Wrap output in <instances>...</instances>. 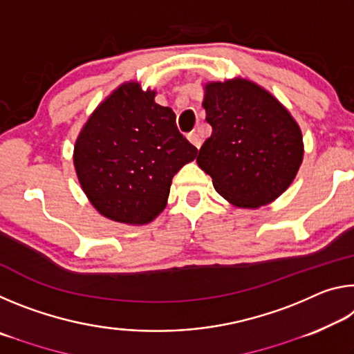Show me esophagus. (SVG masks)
Wrapping results in <instances>:
<instances>
[{"mask_svg": "<svg viewBox=\"0 0 354 354\" xmlns=\"http://www.w3.org/2000/svg\"><path fill=\"white\" fill-rule=\"evenodd\" d=\"M187 139L192 142V145H195L196 148L200 149V147H201L203 140H201V137L195 133V131H192V133L187 136Z\"/></svg>", "mask_w": 354, "mask_h": 354, "instance_id": "1", "label": "esophagus"}]
</instances>
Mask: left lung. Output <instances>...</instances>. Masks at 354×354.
<instances>
[{"instance_id":"1","label":"left lung","mask_w":354,"mask_h":354,"mask_svg":"<svg viewBox=\"0 0 354 354\" xmlns=\"http://www.w3.org/2000/svg\"><path fill=\"white\" fill-rule=\"evenodd\" d=\"M203 107L212 134L196 162L215 190L239 207L278 198L303 159L301 131L286 107L245 80L207 84Z\"/></svg>"}]
</instances>
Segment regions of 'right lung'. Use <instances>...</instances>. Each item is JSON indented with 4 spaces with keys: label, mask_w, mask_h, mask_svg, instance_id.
I'll return each instance as SVG.
<instances>
[{
    "label": "right lung",
    "mask_w": 354,
    "mask_h": 354,
    "mask_svg": "<svg viewBox=\"0 0 354 354\" xmlns=\"http://www.w3.org/2000/svg\"><path fill=\"white\" fill-rule=\"evenodd\" d=\"M170 107L154 92L123 84L82 128L75 169L84 192L104 217L143 225L164 211L171 178L196 158Z\"/></svg>",
    "instance_id": "obj_1"
}]
</instances>
